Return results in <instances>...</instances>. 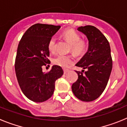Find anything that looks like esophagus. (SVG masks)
<instances>
[{"label":"esophagus","mask_w":127,"mask_h":127,"mask_svg":"<svg viewBox=\"0 0 127 127\" xmlns=\"http://www.w3.org/2000/svg\"><path fill=\"white\" fill-rule=\"evenodd\" d=\"M69 71V69H64V74H67Z\"/></svg>","instance_id":"obj_1"}]
</instances>
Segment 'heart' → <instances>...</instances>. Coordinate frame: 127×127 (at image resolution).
I'll list each match as a JSON object with an SVG mask.
<instances>
[{
	"instance_id": "obj_1",
	"label": "heart",
	"mask_w": 127,
	"mask_h": 127,
	"mask_svg": "<svg viewBox=\"0 0 127 127\" xmlns=\"http://www.w3.org/2000/svg\"><path fill=\"white\" fill-rule=\"evenodd\" d=\"M63 38L70 44V51L76 56L83 55L87 50V43L84 39H81L79 34L73 29H67L62 33ZM57 44V37L53 36L50 38L48 43V50L50 52L55 51ZM74 62V58L70 55H58L53 59L55 65L66 68Z\"/></svg>"
}]
</instances>
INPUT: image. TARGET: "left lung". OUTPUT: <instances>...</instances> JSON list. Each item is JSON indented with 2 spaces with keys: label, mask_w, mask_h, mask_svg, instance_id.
Listing matches in <instances>:
<instances>
[{
  "label": "left lung",
  "mask_w": 127,
  "mask_h": 127,
  "mask_svg": "<svg viewBox=\"0 0 127 127\" xmlns=\"http://www.w3.org/2000/svg\"><path fill=\"white\" fill-rule=\"evenodd\" d=\"M77 30L86 35L89 46L76 65L83 70H76L78 79L72 85V90L78 99L90 102L98 98L107 85L113 67L111 48L104 34L94 26L80 27Z\"/></svg>",
  "instance_id": "8db88e82"
}]
</instances>
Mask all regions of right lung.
Listing matches in <instances>:
<instances>
[{"label": "right lung", "instance_id": "obj_1", "mask_svg": "<svg viewBox=\"0 0 127 127\" xmlns=\"http://www.w3.org/2000/svg\"><path fill=\"white\" fill-rule=\"evenodd\" d=\"M60 27V25L35 24L26 31L18 44L16 75L22 92L35 102L49 99L53 94L55 81L64 74L58 65H53L46 73L42 69L50 62L48 58L50 57L48 41Z\"/></svg>", "mask_w": 127, "mask_h": 127}]
</instances>
